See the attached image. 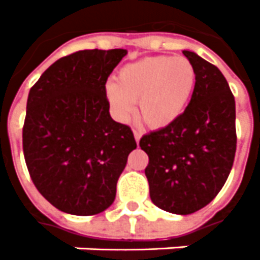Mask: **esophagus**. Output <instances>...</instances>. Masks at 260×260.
Wrapping results in <instances>:
<instances>
[{"label":"esophagus","instance_id":"34e87169","mask_svg":"<svg viewBox=\"0 0 260 260\" xmlns=\"http://www.w3.org/2000/svg\"><path fill=\"white\" fill-rule=\"evenodd\" d=\"M133 133H134V139H136V141L139 143L140 139H141V133H140V132H137V130H134Z\"/></svg>","mask_w":260,"mask_h":260}]
</instances>
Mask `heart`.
<instances>
[{
  "label": "heart",
  "instance_id": "b5f03b06",
  "mask_svg": "<svg viewBox=\"0 0 260 260\" xmlns=\"http://www.w3.org/2000/svg\"><path fill=\"white\" fill-rule=\"evenodd\" d=\"M196 85V73L183 57L141 58L119 70L106 95L117 119L127 121L139 101L140 115L152 127L174 123L189 104Z\"/></svg>",
  "mask_w": 260,
  "mask_h": 260
}]
</instances>
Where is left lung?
Wrapping results in <instances>:
<instances>
[{
    "mask_svg": "<svg viewBox=\"0 0 260 260\" xmlns=\"http://www.w3.org/2000/svg\"><path fill=\"white\" fill-rule=\"evenodd\" d=\"M196 73L185 112L140 140L148 155L145 176L156 207L192 214L213 200L231 172L237 150L235 99L218 68L183 50Z\"/></svg>",
    "mask_w": 260,
    "mask_h": 260,
    "instance_id": "left-lung-1",
    "label": "left lung"
}]
</instances>
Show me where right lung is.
<instances>
[{
	"label": "right lung",
	"instance_id": "add662e5",
	"mask_svg": "<svg viewBox=\"0 0 260 260\" xmlns=\"http://www.w3.org/2000/svg\"><path fill=\"white\" fill-rule=\"evenodd\" d=\"M124 49L81 50L53 62L30 88L22 130L27 171L40 194L74 215L102 213L136 150L132 128L109 113L106 81Z\"/></svg>",
	"mask_w": 260,
	"mask_h": 260
}]
</instances>
